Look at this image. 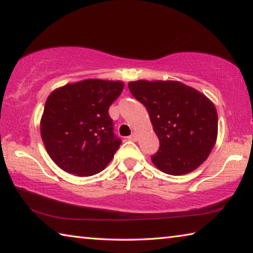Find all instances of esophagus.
Returning a JSON list of instances; mask_svg holds the SVG:
<instances>
[{
	"instance_id": "esophagus-1",
	"label": "esophagus",
	"mask_w": 253,
	"mask_h": 253,
	"mask_svg": "<svg viewBox=\"0 0 253 253\" xmlns=\"http://www.w3.org/2000/svg\"><path fill=\"white\" fill-rule=\"evenodd\" d=\"M128 139L134 140V142H136V140H137V134H136V132H132V134L129 137H128Z\"/></svg>"
}]
</instances>
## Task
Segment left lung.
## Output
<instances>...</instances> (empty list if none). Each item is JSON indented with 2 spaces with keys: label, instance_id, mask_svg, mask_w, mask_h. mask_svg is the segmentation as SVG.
Here are the masks:
<instances>
[{
  "label": "left lung",
  "instance_id": "obj_1",
  "mask_svg": "<svg viewBox=\"0 0 253 253\" xmlns=\"http://www.w3.org/2000/svg\"><path fill=\"white\" fill-rule=\"evenodd\" d=\"M146 107L160 148L152 155L158 169L184 175L207 160L217 136V114L203 93L179 81L138 80L128 84Z\"/></svg>",
  "mask_w": 253,
  "mask_h": 253
}]
</instances>
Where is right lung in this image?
<instances>
[{
  "instance_id": "obj_1",
  "label": "right lung",
  "mask_w": 253,
  "mask_h": 253,
  "mask_svg": "<svg viewBox=\"0 0 253 253\" xmlns=\"http://www.w3.org/2000/svg\"><path fill=\"white\" fill-rule=\"evenodd\" d=\"M124 89L121 81L87 79L50 93L41 119L46 152L60 169L78 176L101 172L122 144L109 106Z\"/></svg>"
}]
</instances>
